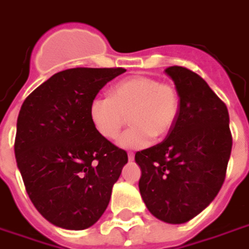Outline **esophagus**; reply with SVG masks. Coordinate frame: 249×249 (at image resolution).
Here are the masks:
<instances>
[{"label": "esophagus", "mask_w": 249, "mask_h": 249, "mask_svg": "<svg viewBox=\"0 0 249 249\" xmlns=\"http://www.w3.org/2000/svg\"><path fill=\"white\" fill-rule=\"evenodd\" d=\"M133 158H134L133 153H128V160H129V161H133Z\"/></svg>", "instance_id": "34e87169"}]
</instances>
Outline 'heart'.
Here are the masks:
<instances>
[{"mask_svg":"<svg viewBox=\"0 0 249 249\" xmlns=\"http://www.w3.org/2000/svg\"><path fill=\"white\" fill-rule=\"evenodd\" d=\"M181 100L174 86L158 79L136 75L110 88V96L97 95L89 103V119L101 137L119 136L129 115L132 126L119 139L124 149H142L163 139L176 126Z\"/></svg>","mask_w":249,"mask_h":249,"instance_id":"1","label":"heart"}]
</instances>
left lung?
Wrapping results in <instances>:
<instances>
[{"label":"left lung","instance_id":"left-lung-1","mask_svg":"<svg viewBox=\"0 0 249 249\" xmlns=\"http://www.w3.org/2000/svg\"><path fill=\"white\" fill-rule=\"evenodd\" d=\"M165 72L176 84L181 107L166 139L136 153L139 187L156 218L181 224L202 213L222 187L232 136L226 104L199 75L179 66Z\"/></svg>","mask_w":249,"mask_h":249}]
</instances>
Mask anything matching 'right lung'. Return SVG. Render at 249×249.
<instances>
[{"label": "right lung", "mask_w": 249, "mask_h": 249, "mask_svg": "<svg viewBox=\"0 0 249 249\" xmlns=\"http://www.w3.org/2000/svg\"><path fill=\"white\" fill-rule=\"evenodd\" d=\"M125 71L64 70L22 104L14 142L17 166L33 204L54 226L86 230L108 207L128 154L95 130L89 103Z\"/></svg>", "instance_id": "obj_1"}]
</instances>
